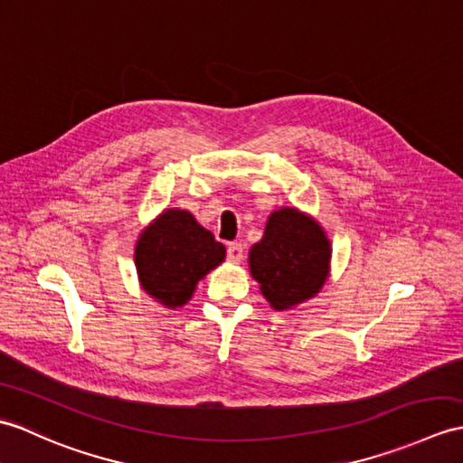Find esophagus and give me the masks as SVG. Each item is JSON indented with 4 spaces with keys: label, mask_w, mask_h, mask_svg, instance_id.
Here are the masks:
<instances>
[{
    "label": "esophagus",
    "mask_w": 463,
    "mask_h": 463,
    "mask_svg": "<svg viewBox=\"0 0 463 463\" xmlns=\"http://www.w3.org/2000/svg\"><path fill=\"white\" fill-rule=\"evenodd\" d=\"M227 256H229V260L231 262H234V264H239L242 258H244V249H242V244L241 242H231L229 246H227Z\"/></svg>",
    "instance_id": "esophagus-1"
}]
</instances>
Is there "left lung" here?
<instances>
[{
	"mask_svg": "<svg viewBox=\"0 0 463 463\" xmlns=\"http://www.w3.org/2000/svg\"><path fill=\"white\" fill-rule=\"evenodd\" d=\"M329 260L331 242L321 224L289 207L268 217L262 241L249 252L250 274L276 311L314 298L327 280Z\"/></svg>",
	"mask_w": 463,
	"mask_h": 463,
	"instance_id": "8db88e82",
	"label": "left lung"
}]
</instances>
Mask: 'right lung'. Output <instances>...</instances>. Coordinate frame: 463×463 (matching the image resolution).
Segmentation results:
<instances>
[{"instance_id":"1","label":"right lung","mask_w":463,"mask_h":463,"mask_svg":"<svg viewBox=\"0 0 463 463\" xmlns=\"http://www.w3.org/2000/svg\"><path fill=\"white\" fill-rule=\"evenodd\" d=\"M224 254V246L189 211L165 209L139 234L134 262L146 292L174 309L189 302L197 282Z\"/></svg>"}]
</instances>
